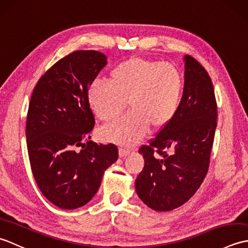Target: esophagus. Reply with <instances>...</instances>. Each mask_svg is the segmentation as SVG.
Listing matches in <instances>:
<instances>
[{
	"label": "esophagus",
	"instance_id": "1",
	"mask_svg": "<svg viewBox=\"0 0 248 248\" xmlns=\"http://www.w3.org/2000/svg\"><path fill=\"white\" fill-rule=\"evenodd\" d=\"M129 155H130V150L129 149H125V148H120L119 149V156L120 157L128 156Z\"/></svg>",
	"mask_w": 248,
	"mask_h": 248
}]
</instances>
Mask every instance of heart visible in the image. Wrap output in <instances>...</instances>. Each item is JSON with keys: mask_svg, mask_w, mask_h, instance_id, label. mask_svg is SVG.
<instances>
[{"mask_svg": "<svg viewBox=\"0 0 248 248\" xmlns=\"http://www.w3.org/2000/svg\"><path fill=\"white\" fill-rule=\"evenodd\" d=\"M108 82L88 88V103L104 123L116 119L128 107L131 112L100 132L104 141L135 145L149 128L160 131L176 117L184 92V78L172 64L145 57H130L108 73Z\"/></svg>", "mask_w": 248, "mask_h": 248, "instance_id": "obj_1", "label": "heart"}]
</instances>
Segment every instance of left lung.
<instances>
[{"mask_svg":"<svg viewBox=\"0 0 248 248\" xmlns=\"http://www.w3.org/2000/svg\"><path fill=\"white\" fill-rule=\"evenodd\" d=\"M184 92L176 117L139 150L145 165L135 189L155 211L179 208L202 186L217 124L211 78L192 56H184Z\"/></svg>","mask_w":248,"mask_h":248,"instance_id":"1","label":"left lung"}]
</instances>
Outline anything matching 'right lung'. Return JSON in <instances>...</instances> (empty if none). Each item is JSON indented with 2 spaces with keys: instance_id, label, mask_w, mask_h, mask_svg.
Instances as JSON below:
<instances>
[{
  "instance_id": "right-lung-1",
  "label": "right lung",
  "mask_w": 248,
  "mask_h": 248,
  "mask_svg": "<svg viewBox=\"0 0 248 248\" xmlns=\"http://www.w3.org/2000/svg\"><path fill=\"white\" fill-rule=\"evenodd\" d=\"M107 62L101 52H72L39 78L31 93L25 131L31 168L44 196L62 209L86 204L118 159L115 145H98L89 136L94 117L88 88Z\"/></svg>"
}]
</instances>
